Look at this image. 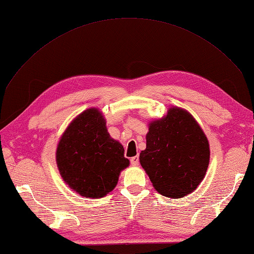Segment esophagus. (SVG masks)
I'll return each instance as SVG.
<instances>
[{
  "label": "esophagus",
  "instance_id": "34e87169",
  "mask_svg": "<svg viewBox=\"0 0 254 254\" xmlns=\"http://www.w3.org/2000/svg\"><path fill=\"white\" fill-rule=\"evenodd\" d=\"M130 163L132 166H138L139 165V156H133L130 158Z\"/></svg>",
  "mask_w": 254,
  "mask_h": 254
}]
</instances>
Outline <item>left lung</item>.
I'll use <instances>...</instances> for the list:
<instances>
[{"label": "left lung", "instance_id": "left-lung-1", "mask_svg": "<svg viewBox=\"0 0 254 254\" xmlns=\"http://www.w3.org/2000/svg\"><path fill=\"white\" fill-rule=\"evenodd\" d=\"M209 155L207 137L193 116L171 108L164 119L150 125L140 164L159 194L181 198L201 182Z\"/></svg>", "mask_w": 254, "mask_h": 254}]
</instances>
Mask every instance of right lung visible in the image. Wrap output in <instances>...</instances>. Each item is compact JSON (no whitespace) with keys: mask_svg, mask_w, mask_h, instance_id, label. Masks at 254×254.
Segmentation results:
<instances>
[{"mask_svg":"<svg viewBox=\"0 0 254 254\" xmlns=\"http://www.w3.org/2000/svg\"><path fill=\"white\" fill-rule=\"evenodd\" d=\"M123 145L107 130L100 111L88 109L66 128L56 159L61 177L79 195L100 198L117 184L129 165Z\"/></svg>","mask_w":254,"mask_h":254,"instance_id":"1","label":"right lung"}]
</instances>
